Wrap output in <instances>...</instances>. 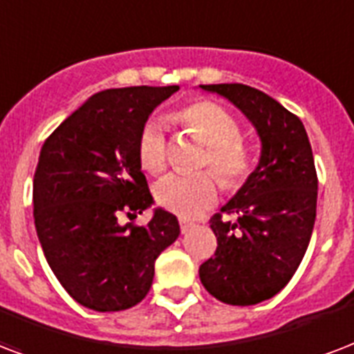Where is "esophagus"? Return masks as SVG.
Listing matches in <instances>:
<instances>
[{
	"label": "esophagus",
	"instance_id": "obj_1",
	"mask_svg": "<svg viewBox=\"0 0 354 354\" xmlns=\"http://www.w3.org/2000/svg\"><path fill=\"white\" fill-rule=\"evenodd\" d=\"M193 223H191V221H187V219H180V230H182V234H187L189 230H191V228H193Z\"/></svg>",
	"mask_w": 354,
	"mask_h": 354
}]
</instances>
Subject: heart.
I'll return each instance as SVG.
<instances>
[{
  "instance_id": "obj_1",
  "label": "heart",
  "mask_w": 354,
  "mask_h": 354,
  "mask_svg": "<svg viewBox=\"0 0 354 354\" xmlns=\"http://www.w3.org/2000/svg\"><path fill=\"white\" fill-rule=\"evenodd\" d=\"M171 118L206 145L201 167L213 169L226 191L234 193L245 185L252 172L254 159L250 148L241 141L239 124L225 107L209 100H193L174 109ZM137 156L145 171L159 174L165 169L167 139L158 120L150 118L142 126ZM153 193L159 206L182 217H193L217 201L219 180L209 171L193 174L172 172L159 180Z\"/></svg>"
}]
</instances>
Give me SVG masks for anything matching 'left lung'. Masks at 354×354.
Returning a JSON list of instances; mask_svg holds the SVG:
<instances>
[{
    "label": "left lung",
    "mask_w": 354,
    "mask_h": 354,
    "mask_svg": "<svg viewBox=\"0 0 354 354\" xmlns=\"http://www.w3.org/2000/svg\"><path fill=\"white\" fill-rule=\"evenodd\" d=\"M230 100L260 135V163L236 196L209 219L217 250L198 269L215 299L250 306L279 293L308 249L317 206V174L301 118L241 83L201 85ZM236 214L234 223L222 213Z\"/></svg>",
    "instance_id": "obj_1"
}]
</instances>
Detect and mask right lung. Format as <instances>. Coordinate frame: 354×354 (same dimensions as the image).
<instances>
[{"mask_svg": "<svg viewBox=\"0 0 354 354\" xmlns=\"http://www.w3.org/2000/svg\"><path fill=\"white\" fill-rule=\"evenodd\" d=\"M124 87L94 94L46 139L33 180L35 228L51 271L85 308L120 312L150 291L153 263L176 241V215L153 209L137 142L150 113L178 91Z\"/></svg>", "mask_w": 354, "mask_h": 354, "instance_id": "1", "label": "right lung"}]
</instances>
